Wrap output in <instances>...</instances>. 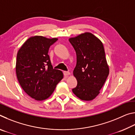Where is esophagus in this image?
Wrapping results in <instances>:
<instances>
[{"mask_svg":"<svg viewBox=\"0 0 135 135\" xmlns=\"http://www.w3.org/2000/svg\"><path fill=\"white\" fill-rule=\"evenodd\" d=\"M64 73V75L65 76H68V75L70 74V73L68 72V71H64L63 72Z\"/></svg>","mask_w":135,"mask_h":135,"instance_id":"esophagus-1","label":"esophagus"}]
</instances>
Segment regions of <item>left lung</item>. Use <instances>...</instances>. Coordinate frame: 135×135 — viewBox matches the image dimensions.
Listing matches in <instances>:
<instances>
[{"instance_id": "8db88e82", "label": "left lung", "mask_w": 135, "mask_h": 135, "mask_svg": "<svg viewBox=\"0 0 135 135\" xmlns=\"http://www.w3.org/2000/svg\"><path fill=\"white\" fill-rule=\"evenodd\" d=\"M69 41L77 55L73 74L77 85L73 92L83 100H92L97 97L109 74L104 46L92 33H84Z\"/></svg>"}]
</instances>
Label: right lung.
<instances>
[{
    "mask_svg": "<svg viewBox=\"0 0 135 135\" xmlns=\"http://www.w3.org/2000/svg\"><path fill=\"white\" fill-rule=\"evenodd\" d=\"M58 38L36 36L29 38L18 52L16 73L18 80L27 95L37 100L48 98L63 73L54 69L48 55L51 45Z\"/></svg>",
    "mask_w": 135,
    "mask_h": 135,
    "instance_id": "add662e5",
    "label": "right lung"
}]
</instances>
